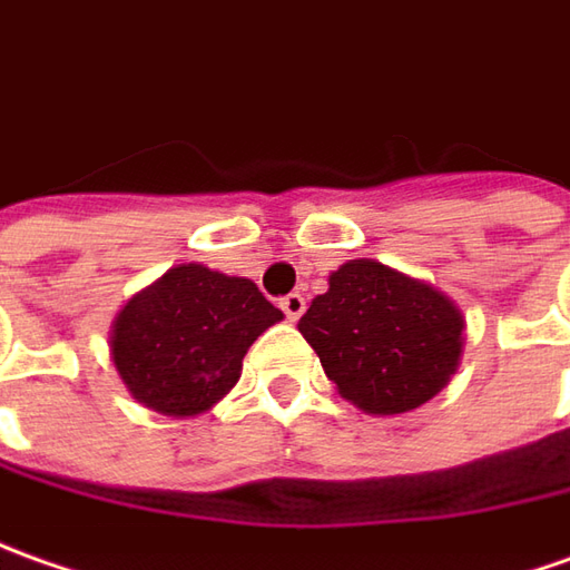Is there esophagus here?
<instances>
[{
  "label": "esophagus",
  "mask_w": 570,
  "mask_h": 570,
  "mask_svg": "<svg viewBox=\"0 0 570 570\" xmlns=\"http://www.w3.org/2000/svg\"><path fill=\"white\" fill-rule=\"evenodd\" d=\"M281 308H284V315L289 321H299L302 312H305V296L302 293H286L284 299H281Z\"/></svg>",
  "instance_id": "obj_1"
}]
</instances>
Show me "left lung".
I'll use <instances>...</instances> for the list:
<instances>
[{"instance_id":"left-lung-1","label":"left lung","mask_w":570,"mask_h":570,"mask_svg":"<svg viewBox=\"0 0 570 570\" xmlns=\"http://www.w3.org/2000/svg\"><path fill=\"white\" fill-rule=\"evenodd\" d=\"M462 331L440 289L371 258L334 271L299 321L340 396L367 415H402L436 396L459 365Z\"/></svg>"}]
</instances>
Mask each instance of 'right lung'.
<instances>
[{
	"mask_svg": "<svg viewBox=\"0 0 570 570\" xmlns=\"http://www.w3.org/2000/svg\"><path fill=\"white\" fill-rule=\"evenodd\" d=\"M281 317L253 281L180 265L124 305L111 358L137 402L199 415L239 381L246 350Z\"/></svg>",
	"mask_w": 570,
	"mask_h": 570,
	"instance_id": "obj_1",
	"label": "right lung"
}]
</instances>
